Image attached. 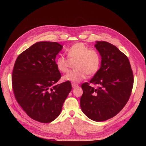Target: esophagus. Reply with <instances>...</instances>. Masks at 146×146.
Here are the masks:
<instances>
[{
  "label": "esophagus",
  "instance_id": "obj_1",
  "mask_svg": "<svg viewBox=\"0 0 146 146\" xmlns=\"http://www.w3.org/2000/svg\"><path fill=\"white\" fill-rule=\"evenodd\" d=\"M78 85V84H77V83H72V87L74 88H76V87H77Z\"/></svg>",
  "mask_w": 146,
  "mask_h": 146
}]
</instances>
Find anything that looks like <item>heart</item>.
<instances>
[{
	"label": "heart",
	"instance_id": "b5f03b06",
	"mask_svg": "<svg viewBox=\"0 0 146 146\" xmlns=\"http://www.w3.org/2000/svg\"><path fill=\"white\" fill-rule=\"evenodd\" d=\"M68 58L63 55L59 56L56 60V65L61 72H67L69 70V60H76L75 70H71L63 77V80L78 83L85 79L87 74L94 76L99 70L101 58L99 52L90 49L82 42H77L66 50Z\"/></svg>",
	"mask_w": 146,
	"mask_h": 146
}]
</instances>
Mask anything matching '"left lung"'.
Returning a JSON list of instances; mask_svg holds the SVG:
<instances>
[{"mask_svg": "<svg viewBox=\"0 0 146 146\" xmlns=\"http://www.w3.org/2000/svg\"><path fill=\"white\" fill-rule=\"evenodd\" d=\"M101 66L90 83L82 84L80 107L92 121H104L116 116L129 100L133 85V74L127 56L115 46L96 41Z\"/></svg>", "mask_w": 146, "mask_h": 146, "instance_id": "1", "label": "left lung"}]
</instances>
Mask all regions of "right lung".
<instances>
[{
  "label": "right lung",
  "mask_w": 146,
  "mask_h": 146,
  "mask_svg": "<svg viewBox=\"0 0 146 146\" xmlns=\"http://www.w3.org/2000/svg\"><path fill=\"white\" fill-rule=\"evenodd\" d=\"M63 46L56 42L34 44L17 56L12 74L15 98L34 120L49 123L58 117L72 90L69 81L55 85L61 78L55 58Z\"/></svg>",
  "instance_id": "add662e5"
}]
</instances>
